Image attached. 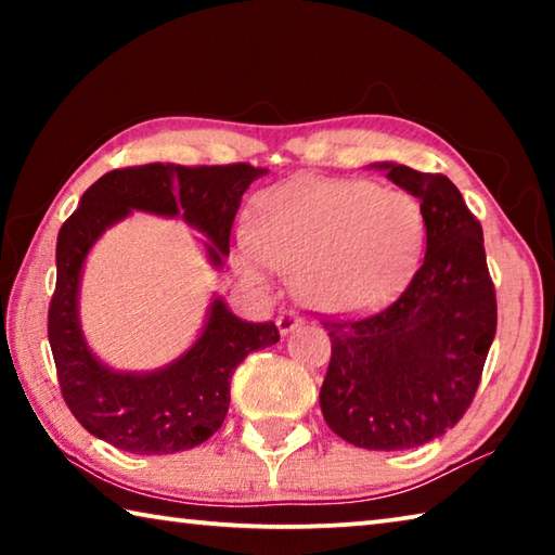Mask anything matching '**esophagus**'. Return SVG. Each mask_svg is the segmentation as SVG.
Segmentation results:
<instances>
[{
    "mask_svg": "<svg viewBox=\"0 0 555 555\" xmlns=\"http://www.w3.org/2000/svg\"><path fill=\"white\" fill-rule=\"evenodd\" d=\"M300 318L294 313V311H284V313H279V318H276V327H279V333L281 335H288V333H294L296 327H300Z\"/></svg>",
    "mask_w": 555,
    "mask_h": 555,
    "instance_id": "obj_1",
    "label": "esophagus"
}]
</instances>
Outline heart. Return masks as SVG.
<instances>
[{
	"label": "heart",
	"mask_w": 555,
	"mask_h": 555,
	"mask_svg": "<svg viewBox=\"0 0 555 555\" xmlns=\"http://www.w3.org/2000/svg\"><path fill=\"white\" fill-rule=\"evenodd\" d=\"M424 242V208L411 193L350 178H294L259 195L234 264L257 281L264 267L276 269L294 276L306 306L357 315L406 286Z\"/></svg>",
	"instance_id": "obj_1"
}]
</instances>
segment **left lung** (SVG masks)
Returning <instances> with one entry per match:
<instances>
[{
  "instance_id": "obj_1",
  "label": "left lung",
  "mask_w": 555,
  "mask_h": 555,
  "mask_svg": "<svg viewBox=\"0 0 555 555\" xmlns=\"http://www.w3.org/2000/svg\"><path fill=\"white\" fill-rule=\"evenodd\" d=\"M426 218V257L406 291L360 321H323L333 354L321 411L367 450H409L453 428L475 399L496 331L482 228L443 173L382 162Z\"/></svg>"
}]
</instances>
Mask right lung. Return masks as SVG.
Instances as JSON below:
<instances>
[{
	"label": "right lung",
	"instance_id": "right-lung-1",
	"mask_svg": "<svg viewBox=\"0 0 555 555\" xmlns=\"http://www.w3.org/2000/svg\"><path fill=\"white\" fill-rule=\"evenodd\" d=\"M264 173L249 164H146L109 171L82 193L55 244L49 343L63 399L88 434L134 455H168L205 443L222 426L232 372L249 352L279 343L276 325L242 321L215 296L198 340L181 357L152 372H119L82 335L80 276L95 242L131 210L181 218L222 269L242 195Z\"/></svg>",
	"mask_w": 555,
	"mask_h": 555
}]
</instances>
